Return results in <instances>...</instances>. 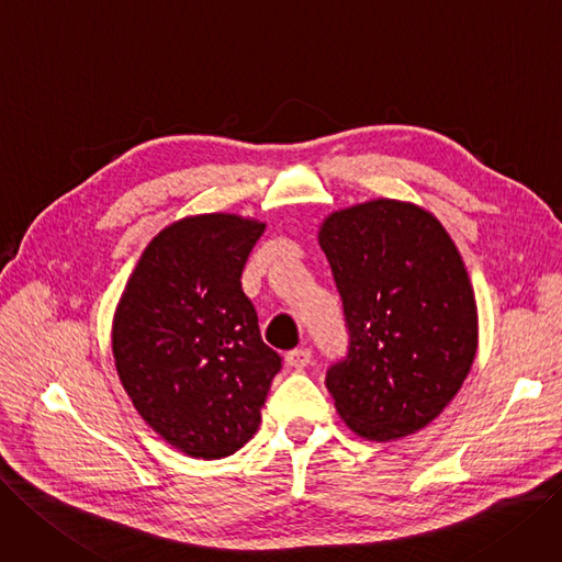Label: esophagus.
<instances>
[{
    "label": "esophagus",
    "mask_w": 562,
    "mask_h": 562,
    "mask_svg": "<svg viewBox=\"0 0 562 562\" xmlns=\"http://www.w3.org/2000/svg\"><path fill=\"white\" fill-rule=\"evenodd\" d=\"M310 361H313V351H310L307 347H301V349H292L286 351V363L292 368H305Z\"/></svg>",
    "instance_id": "1"
}]
</instances>
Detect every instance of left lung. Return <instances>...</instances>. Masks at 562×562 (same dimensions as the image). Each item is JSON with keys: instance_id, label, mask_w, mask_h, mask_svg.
<instances>
[{"instance_id": "8db88e82", "label": "left lung", "mask_w": 562, "mask_h": 562, "mask_svg": "<svg viewBox=\"0 0 562 562\" xmlns=\"http://www.w3.org/2000/svg\"><path fill=\"white\" fill-rule=\"evenodd\" d=\"M319 245L334 270L349 334L326 370L345 424L389 442L449 405L476 351L465 263L424 207L378 199L326 217Z\"/></svg>"}]
</instances>
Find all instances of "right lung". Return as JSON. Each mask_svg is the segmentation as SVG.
Masks as SVG:
<instances>
[{"label": "right lung", "mask_w": 562, "mask_h": 562, "mask_svg": "<svg viewBox=\"0 0 562 562\" xmlns=\"http://www.w3.org/2000/svg\"><path fill=\"white\" fill-rule=\"evenodd\" d=\"M261 234V222L224 213L166 226L117 305L122 386L140 417L194 459H224L252 438L282 368L240 284Z\"/></svg>", "instance_id": "obj_1"}]
</instances>
